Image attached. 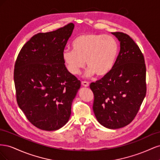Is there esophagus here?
Instances as JSON below:
<instances>
[{
	"mask_svg": "<svg viewBox=\"0 0 160 160\" xmlns=\"http://www.w3.org/2000/svg\"><path fill=\"white\" fill-rule=\"evenodd\" d=\"M81 85L84 87H88L89 85V83L88 81H81Z\"/></svg>",
	"mask_w": 160,
	"mask_h": 160,
	"instance_id": "esophagus-1",
	"label": "esophagus"
}]
</instances>
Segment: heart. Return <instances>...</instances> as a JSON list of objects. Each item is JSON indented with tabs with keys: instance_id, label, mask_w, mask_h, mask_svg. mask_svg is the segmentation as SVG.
<instances>
[{
	"instance_id": "b5f03b06",
	"label": "heart",
	"mask_w": 160,
	"mask_h": 160,
	"mask_svg": "<svg viewBox=\"0 0 160 160\" xmlns=\"http://www.w3.org/2000/svg\"><path fill=\"white\" fill-rule=\"evenodd\" d=\"M72 48L63 51L62 59L72 75L80 73L86 61L89 67L87 75L105 76L113 69L119 53V45L115 38L93 32L77 36L72 42Z\"/></svg>"
}]
</instances>
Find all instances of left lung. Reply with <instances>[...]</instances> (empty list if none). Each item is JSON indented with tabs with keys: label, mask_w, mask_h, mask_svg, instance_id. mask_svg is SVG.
<instances>
[{
	"label": "left lung",
	"mask_w": 160,
	"mask_h": 160,
	"mask_svg": "<svg viewBox=\"0 0 160 160\" xmlns=\"http://www.w3.org/2000/svg\"><path fill=\"white\" fill-rule=\"evenodd\" d=\"M120 51L108 75L89 85L94 95L93 109L99 123L109 129L132 122L146 95V67L142 52L128 35L112 32Z\"/></svg>",
	"instance_id": "obj_1"
}]
</instances>
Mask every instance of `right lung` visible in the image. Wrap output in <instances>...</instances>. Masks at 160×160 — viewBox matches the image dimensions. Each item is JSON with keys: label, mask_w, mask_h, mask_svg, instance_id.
Segmentation results:
<instances>
[{"label": "right lung", "mask_w": 160, "mask_h": 160, "mask_svg": "<svg viewBox=\"0 0 160 160\" xmlns=\"http://www.w3.org/2000/svg\"><path fill=\"white\" fill-rule=\"evenodd\" d=\"M74 28L69 23L39 32L23 45L14 64L18 107L36 128L59 129L68 122L81 81L67 69L62 52Z\"/></svg>", "instance_id": "1"}]
</instances>
